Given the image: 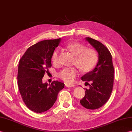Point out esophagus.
Returning <instances> with one entry per match:
<instances>
[{
	"mask_svg": "<svg viewBox=\"0 0 132 132\" xmlns=\"http://www.w3.org/2000/svg\"><path fill=\"white\" fill-rule=\"evenodd\" d=\"M65 86L67 88H70V87H73L75 86L74 84H68V83H66L65 84Z\"/></svg>",
	"mask_w": 132,
	"mask_h": 132,
	"instance_id": "obj_1",
	"label": "esophagus"
}]
</instances>
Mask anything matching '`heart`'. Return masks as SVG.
<instances>
[{"label":"heart","instance_id":"obj_1","mask_svg":"<svg viewBox=\"0 0 132 132\" xmlns=\"http://www.w3.org/2000/svg\"><path fill=\"white\" fill-rule=\"evenodd\" d=\"M66 48L75 56L73 62L81 71L89 72L93 70L99 61V54L96 49L87 48L80 43L73 42L67 44ZM60 51H54L52 55L51 60L53 65L58 66L60 65ZM78 74V69L75 67H65L58 73L59 77L68 83L72 82Z\"/></svg>","mask_w":132,"mask_h":132}]
</instances>
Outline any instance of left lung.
I'll list each match as a JSON object with an SVG mask.
<instances>
[{
    "mask_svg": "<svg viewBox=\"0 0 132 132\" xmlns=\"http://www.w3.org/2000/svg\"><path fill=\"white\" fill-rule=\"evenodd\" d=\"M86 39L97 51L99 61L93 70L81 77L82 81H87L88 84L90 81L91 84L88 89H85V96L80 102L85 108L96 110L105 105L111 96L114 85V68L112 56L107 47L92 38L88 37Z\"/></svg>",
    "mask_w": 132,
    "mask_h": 132,
    "instance_id": "left-lung-1",
    "label": "left lung"
}]
</instances>
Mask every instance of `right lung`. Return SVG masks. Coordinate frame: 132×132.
<instances>
[{
	"instance_id": "right-lung-1",
	"label": "right lung",
	"mask_w": 132,
	"mask_h": 132,
	"mask_svg": "<svg viewBox=\"0 0 132 132\" xmlns=\"http://www.w3.org/2000/svg\"><path fill=\"white\" fill-rule=\"evenodd\" d=\"M61 39L39 42L27 49L18 64L17 82L25 105L32 111L41 113L51 109L64 83L53 81L43 84L42 78L51 67V57Z\"/></svg>"
}]
</instances>
